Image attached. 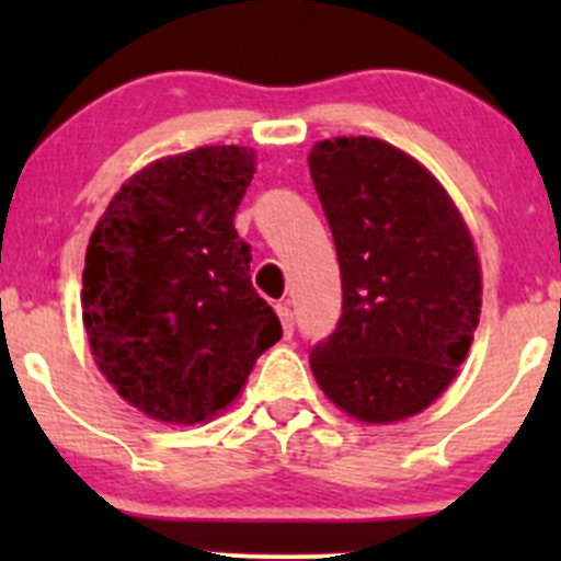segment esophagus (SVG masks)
I'll return each instance as SVG.
<instances>
[{
  "label": "esophagus",
  "mask_w": 561,
  "mask_h": 561,
  "mask_svg": "<svg viewBox=\"0 0 561 561\" xmlns=\"http://www.w3.org/2000/svg\"><path fill=\"white\" fill-rule=\"evenodd\" d=\"M276 314H279V320H282V331H285V336L290 339L293 336V309H290V304H287V301L276 304Z\"/></svg>",
  "instance_id": "1"
}]
</instances>
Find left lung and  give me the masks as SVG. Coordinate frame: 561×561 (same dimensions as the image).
Masks as SVG:
<instances>
[{
  "label": "left lung",
  "instance_id": "obj_1",
  "mask_svg": "<svg viewBox=\"0 0 561 561\" xmlns=\"http://www.w3.org/2000/svg\"><path fill=\"white\" fill-rule=\"evenodd\" d=\"M339 271L342 317L309 350L317 386L347 415L393 423L454 382L480 317V265L448 192L377 138L309 154Z\"/></svg>",
  "mask_w": 561,
  "mask_h": 561
}]
</instances>
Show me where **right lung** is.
Wrapping results in <instances>:
<instances>
[{
	"label": "right lung",
	"mask_w": 561,
	"mask_h": 561,
	"mask_svg": "<svg viewBox=\"0 0 561 561\" xmlns=\"http://www.w3.org/2000/svg\"><path fill=\"white\" fill-rule=\"evenodd\" d=\"M254 173L244 146H203L127 181L94 228L83 325L100 371L162 423H201L282 339L233 217Z\"/></svg>",
	"instance_id": "add662e5"
}]
</instances>
